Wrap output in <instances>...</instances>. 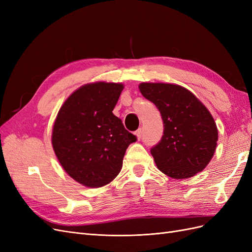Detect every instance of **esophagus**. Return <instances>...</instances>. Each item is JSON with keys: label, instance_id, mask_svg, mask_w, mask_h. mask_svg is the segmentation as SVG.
Masks as SVG:
<instances>
[{"label": "esophagus", "instance_id": "esophagus-1", "mask_svg": "<svg viewBox=\"0 0 252 252\" xmlns=\"http://www.w3.org/2000/svg\"><path fill=\"white\" fill-rule=\"evenodd\" d=\"M134 134H135V136H136V140L140 141L141 138H142V130H141V129H138V130H136V131L134 132Z\"/></svg>", "mask_w": 252, "mask_h": 252}]
</instances>
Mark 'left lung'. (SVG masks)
<instances>
[{"label": "left lung", "instance_id": "obj_1", "mask_svg": "<svg viewBox=\"0 0 252 252\" xmlns=\"http://www.w3.org/2000/svg\"><path fill=\"white\" fill-rule=\"evenodd\" d=\"M144 97L161 112L164 133L151 155L159 171L172 179H189L206 168L215 155L218 127L206 106L177 84L141 83Z\"/></svg>", "mask_w": 252, "mask_h": 252}]
</instances>
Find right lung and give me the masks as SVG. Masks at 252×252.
I'll return each instance as SVG.
<instances>
[{
    "label": "right lung",
    "mask_w": 252,
    "mask_h": 252,
    "mask_svg": "<svg viewBox=\"0 0 252 252\" xmlns=\"http://www.w3.org/2000/svg\"><path fill=\"white\" fill-rule=\"evenodd\" d=\"M123 89L122 83L85 84L57 114L52 148L65 172L83 186L103 187L116 179L127 147L136 140L112 113Z\"/></svg>",
    "instance_id": "obj_1"
}]
</instances>
